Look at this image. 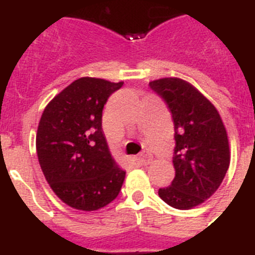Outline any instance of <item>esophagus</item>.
Wrapping results in <instances>:
<instances>
[{
  "label": "esophagus",
  "mask_w": 255,
  "mask_h": 255,
  "mask_svg": "<svg viewBox=\"0 0 255 255\" xmlns=\"http://www.w3.org/2000/svg\"><path fill=\"white\" fill-rule=\"evenodd\" d=\"M137 160H138V163H140V164L147 165L149 163H151L152 161V155L147 151H143V152H141L138 156H137Z\"/></svg>",
  "instance_id": "1"
}]
</instances>
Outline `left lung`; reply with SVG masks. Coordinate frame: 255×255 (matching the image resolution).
<instances>
[{
	"label": "left lung",
	"mask_w": 255,
	"mask_h": 255,
	"mask_svg": "<svg viewBox=\"0 0 255 255\" xmlns=\"http://www.w3.org/2000/svg\"><path fill=\"white\" fill-rule=\"evenodd\" d=\"M149 85L172 113L176 140V176L170 186L159 189V196L176 209H191L209 199L225 178L231 160L227 130L216 106L187 81L168 77Z\"/></svg>",
	"instance_id": "8db88e82"
}]
</instances>
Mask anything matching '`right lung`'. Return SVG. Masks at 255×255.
<instances>
[{"label":"right lung","instance_id":"right-lung-1","mask_svg":"<svg viewBox=\"0 0 255 255\" xmlns=\"http://www.w3.org/2000/svg\"><path fill=\"white\" fill-rule=\"evenodd\" d=\"M123 82L82 77L46 105L35 149L52 191L70 208L94 212L118 196L126 172L103 133V109Z\"/></svg>","mask_w":255,"mask_h":255}]
</instances>
